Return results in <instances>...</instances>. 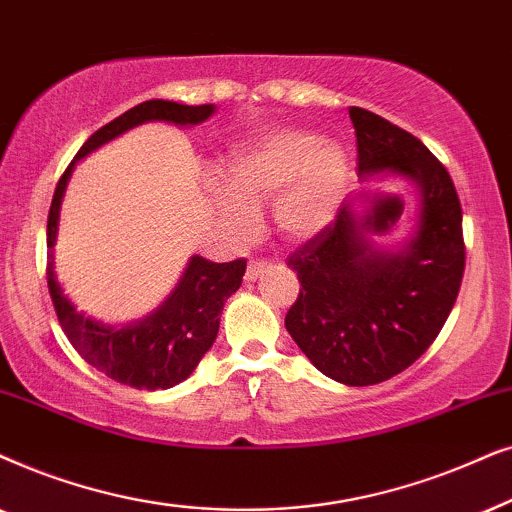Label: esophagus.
I'll list each match as a JSON object with an SVG mask.
<instances>
[{
    "mask_svg": "<svg viewBox=\"0 0 512 512\" xmlns=\"http://www.w3.org/2000/svg\"><path fill=\"white\" fill-rule=\"evenodd\" d=\"M269 267V262H264V260H250L248 262V267H245V281H255L257 276L262 274L264 269Z\"/></svg>",
    "mask_w": 512,
    "mask_h": 512,
    "instance_id": "esophagus-1",
    "label": "esophagus"
}]
</instances>
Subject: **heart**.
Listing matches in <instances>:
<instances>
[{
  "instance_id": "b5f03b06",
  "label": "heart",
  "mask_w": 512,
  "mask_h": 512,
  "mask_svg": "<svg viewBox=\"0 0 512 512\" xmlns=\"http://www.w3.org/2000/svg\"><path fill=\"white\" fill-rule=\"evenodd\" d=\"M349 187V161L335 142L299 128H278L238 147L210 192L224 227L236 238L257 229V208L274 203L285 236H316L335 220Z\"/></svg>"
}]
</instances>
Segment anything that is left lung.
<instances>
[{
  "mask_svg": "<svg viewBox=\"0 0 512 512\" xmlns=\"http://www.w3.org/2000/svg\"><path fill=\"white\" fill-rule=\"evenodd\" d=\"M358 175L395 173L417 187L419 227L403 250H377L351 203L288 257L299 297L285 327L325 377L372 386L410 367L440 335L459 295L466 245L447 168L424 142L351 107Z\"/></svg>",
  "mask_w": 512,
  "mask_h": 512,
  "instance_id": "8db88e82",
  "label": "left lung"
}]
</instances>
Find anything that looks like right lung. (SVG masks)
Segmentation results:
<instances>
[{
  "label": "right lung",
  "instance_id": "add662e5",
  "mask_svg": "<svg viewBox=\"0 0 512 512\" xmlns=\"http://www.w3.org/2000/svg\"><path fill=\"white\" fill-rule=\"evenodd\" d=\"M213 112V105H177L170 100L140 102L121 117L98 128L81 145L74 161L84 159L88 152L126 133L128 128L145 124V121L194 126L206 121ZM74 161L60 175L56 192H53L49 224H46V248L49 250L56 245L60 201H63ZM243 274L245 260L217 264L194 255L173 295L159 309L142 318L140 323L112 327L74 309V304L63 295V288L56 281L53 252H49V264H46V283H49L60 327L70 344L95 370L119 384L140 388V391L170 388L194 372L203 353L213 346L217 330H220L224 302L241 288Z\"/></svg>",
  "mask_w": 512,
  "mask_h": 512
}]
</instances>
